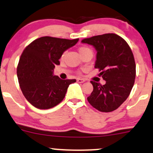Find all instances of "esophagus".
I'll return each instance as SVG.
<instances>
[{
    "label": "esophagus",
    "instance_id": "esophagus-1",
    "mask_svg": "<svg viewBox=\"0 0 153 153\" xmlns=\"http://www.w3.org/2000/svg\"><path fill=\"white\" fill-rule=\"evenodd\" d=\"M77 82H79V83H83V82H85V80L84 79H77Z\"/></svg>",
    "mask_w": 153,
    "mask_h": 153
}]
</instances>
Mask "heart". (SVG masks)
I'll return each mask as SVG.
<instances>
[{"instance_id":"b5f03b06","label":"heart","mask_w":153,"mask_h":153,"mask_svg":"<svg viewBox=\"0 0 153 153\" xmlns=\"http://www.w3.org/2000/svg\"><path fill=\"white\" fill-rule=\"evenodd\" d=\"M79 51L81 56L85 54L86 53H88V52H92V51H91L90 48L87 47V46H81V47H79ZM66 54V51L63 52L62 56H61V59H64Z\"/></svg>"}]
</instances>
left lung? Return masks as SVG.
<instances>
[{
    "label": "left lung",
    "instance_id": "8db88e82",
    "mask_svg": "<svg viewBox=\"0 0 153 153\" xmlns=\"http://www.w3.org/2000/svg\"><path fill=\"white\" fill-rule=\"evenodd\" d=\"M82 42L96 48L94 68L106 81L104 85L91 81L94 89L88 102L100 112H112L127 100L133 87L136 65L132 50L126 41L115 33L94 36Z\"/></svg>",
    "mask_w": 153,
    "mask_h": 153
}]
</instances>
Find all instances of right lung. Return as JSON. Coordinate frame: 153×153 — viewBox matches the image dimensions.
<instances>
[{"instance_id": "add662e5", "label": "right lung", "mask_w": 153, "mask_h": 153, "mask_svg": "<svg viewBox=\"0 0 153 153\" xmlns=\"http://www.w3.org/2000/svg\"><path fill=\"white\" fill-rule=\"evenodd\" d=\"M79 39L43 36L25 48L17 66V76L23 94L29 103L40 109L52 108L64 100L69 84L76 79H61L53 76L56 65L66 49Z\"/></svg>"}]
</instances>
